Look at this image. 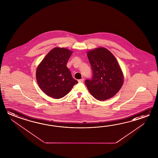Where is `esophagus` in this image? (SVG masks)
Instances as JSON below:
<instances>
[{"mask_svg": "<svg viewBox=\"0 0 158 158\" xmlns=\"http://www.w3.org/2000/svg\"><path fill=\"white\" fill-rule=\"evenodd\" d=\"M84 79L83 78H82V79H80V80H78V82H80V83H83L84 82Z\"/></svg>", "mask_w": 158, "mask_h": 158, "instance_id": "1", "label": "esophagus"}]
</instances>
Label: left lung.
<instances>
[{
  "label": "left lung",
  "mask_w": 158,
  "mask_h": 158,
  "mask_svg": "<svg viewBox=\"0 0 158 158\" xmlns=\"http://www.w3.org/2000/svg\"><path fill=\"white\" fill-rule=\"evenodd\" d=\"M93 76L85 81L87 89L98 101L114 97L124 83V74L114 55L106 48L97 47L87 51Z\"/></svg>",
  "instance_id": "left-lung-1"
}]
</instances>
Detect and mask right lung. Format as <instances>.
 <instances>
[{
	"mask_svg": "<svg viewBox=\"0 0 158 158\" xmlns=\"http://www.w3.org/2000/svg\"><path fill=\"white\" fill-rule=\"evenodd\" d=\"M72 53V51L66 48L55 47L38 65L37 83L47 96L55 99L64 97L77 84L66 66Z\"/></svg>",
	"mask_w": 158,
	"mask_h": 158,
	"instance_id": "add662e5",
	"label": "right lung"
}]
</instances>
